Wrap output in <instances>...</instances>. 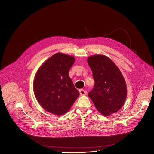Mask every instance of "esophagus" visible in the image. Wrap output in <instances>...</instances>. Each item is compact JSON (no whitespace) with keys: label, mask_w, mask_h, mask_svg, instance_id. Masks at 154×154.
Instances as JSON below:
<instances>
[{"label":"esophagus","mask_w":154,"mask_h":154,"mask_svg":"<svg viewBox=\"0 0 154 154\" xmlns=\"http://www.w3.org/2000/svg\"><path fill=\"white\" fill-rule=\"evenodd\" d=\"M79 92H80V94L81 96H84V95L87 94V91L83 90V89L79 90Z\"/></svg>","instance_id":"esophagus-1"}]
</instances>
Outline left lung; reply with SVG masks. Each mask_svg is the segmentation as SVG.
Segmentation results:
<instances>
[{"instance_id":"1","label":"left lung","mask_w":154,"mask_h":154,"mask_svg":"<svg viewBox=\"0 0 154 154\" xmlns=\"http://www.w3.org/2000/svg\"><path fill=\"white\" fill-rule=\"evenodd\" d=\"M94 80L88 96L95 107L105 116L116 113L123 106L127 94V84L118 67L109 58L95 54L87 59Z\"/></svg>"}]
</instances>
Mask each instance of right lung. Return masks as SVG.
Listing matches in <instances>:
<instances>
[{"instance_id":"add662e5","label":"right lung","mask_w":154,"mask_h":154,"mask_svg":"<svg viewBox=\"0 0 154 154\" xmlns=\"http://www.w3.org/2000/svg\"><path fill=\"white\" fill-rule=\"evenodd\" d=\"M75 58L57 53L47 60L35 74L33 88L39 104L57 116L67 112L80 93L69 77Z\"/></svg>"}]
</instances>
